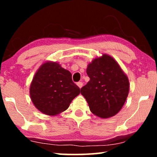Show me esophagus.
I'll use <instances>...</instances> for the list:
<instances>
[{
	"mask_svg": "<svg viewBox=\"0 0 157 157\" xmlns=\"http://www.w3.org/2000/svg\"><path fill=\"white\" fill-rule=\"evenodd\" d=\"M77 86H78L80 88V89H81V88H82V86H83V83L82 82H78V83H77Z\"/></svg>",
	"mask_w": 157,
	"mask_h": 157,
	"instance_id": "34e87169",
	"label": "esophagus"
}]
</instances>
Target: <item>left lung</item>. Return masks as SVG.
Wrapping results in <instances>:
<instances>
[{
    "label": "left lung",
    "instance_id": "obj_1",
    "mask_svg": "<svg viewBox=\"0 0 157 157\" xmlns=\"http://www.w3.org/2000/svg\"><path fill=\"white\" fill-rule=\"evenodd\" d=\"M90 81L81 88L90 111L102 119L113 117L124 105L128 91V76L117 61L110 55L103 53L88 64Z\"/></svg>",
    "mask_w": 157,
    "mask_h": 157
}]
</instances>
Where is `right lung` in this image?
Returning a JSON list of instances; mask_svg holds the SVG:
<instances>
[{
  "instance_id": "1",
  "label": "right lung",
  "mask_w": 157,
  "mask_h": 157,
  "mask_svg": "<svg viewBox=\"0 0 157 157\" xmlns=\"http://www.w3.org/2000/svg\"><path fill=\"white\" fill-rule=\"evenodd\" d=\"M71 76L59 62H44L36 72L29 88L30 97L36 108L48 116H56L66 111L80 94Z\"/></svg>"
}]
</instances>
